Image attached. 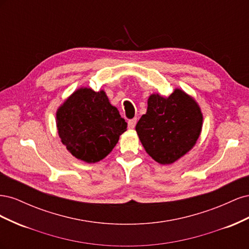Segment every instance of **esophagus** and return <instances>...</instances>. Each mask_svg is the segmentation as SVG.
Wrapping results in <instances>:
<instances>
[{"label": "esophagus", "mask_w": 249, "mask_h": 249, "mask_svg": "<svg viewBox=\"0 0 249 249\" xmlns=\"http://www.w3.org/2000/svg\"><path fill=\"white\" fill-rule=\"evenodd\" d=\"M127 124H129V127H130V129H134L135 125H136V124H137V119H136V118L130 119L129 123H127Z\"/></svg>", "instance_id": "esophagus-1"}]
</instances>
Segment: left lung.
Returning <instances> with one entry per match:
<instances>
[{"instance_id":"8db88e82","label":"left lung","mask_w":249,"mask_h":249,"mask_svg":"<svg viewBox=\"0 0 249 249\" xmlns=\"http://www.w3.org/2000/svg\"><path fill=\"white\" fill-rule=\"evenodd\" d=\"M202 113L194 97L176 88L169 96L150 94L147 110L136 125L145 152L162 165L175 163L196 144Z\"/></svg>"}]
</instances>
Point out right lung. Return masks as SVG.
Listing matches in <instances>:
<instances>
[{
	"instance_id": "obj_1",
	"label": "right lung",
	"mask_w": 249,
	"mask_h": 249,
	"mask_svg": "<svg viewBox=\"0 0 249 249\" xmlns=\"http://www.w3.org/2000/svg\"><path fill=\"white\" fill-rule=\"evenodd\" d=\"M56 124L62 144L86 163L106 158L127 126L105 90L94 91L88 87L77 89L60 105Z\"/></svg>"
}]
</instances>
